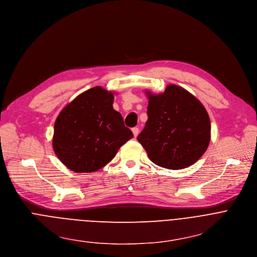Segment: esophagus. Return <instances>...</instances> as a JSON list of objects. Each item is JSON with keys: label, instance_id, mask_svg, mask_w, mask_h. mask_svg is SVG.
<instances>
[{"label": "esophagus", "instance_id": "esophagus-1", "mask_svg": "<svg viewBox=\"0 0 257 257\" xmlns=\"http://www.w3.org/2000/svg\"><path fill=\"white\" fill-rule=\"evenodd\" d=\"M132 131H133L134 136H135V137H137V136H138V134H139V127L135 126V127H133V128H132Z\"/></svg>", "mask_w": 257, "mask_h": 257}]
</instances>
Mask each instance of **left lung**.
Returning <instances> with one entry per match:
<instances>
[{
    "mask_svg": "<svg viewBox=\"0 0 257 257\" xmlns=\"http://www.w3.org/2000/svg\"><path fill=\"white\" fill-rule=\"evenodd\" d=\"M148 120L138 136L150 160L158 166L181 169L195 163L210 141V120L192 94L169 84L163 94L148 93Z\"/></svg>",
    "mask_w": 257,
    "mask_h": 257,
    "instance_id": "left-lung-1",
    "label": "left lung"
}]
</instances>
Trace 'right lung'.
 I'll return each instance as SVG.
<instances>
[{
  "mask_svg": "<svg viewBox=\"0 0 257 257\" xmlns=\"http://www.w3.org/2000/svg\"><path fill=\"white\" fill-rule=\"evenodd\" d=\"M113 94L95 87L77 96L54 124L55 154L76 173L105 166L134 137L121 114L113 109Z\"/></svg>",
  "mask_w": 257,
  "mask_h": 257,
  "instance_id": "right-lung-1",
  "label": "right lung"
}]
</instances>
